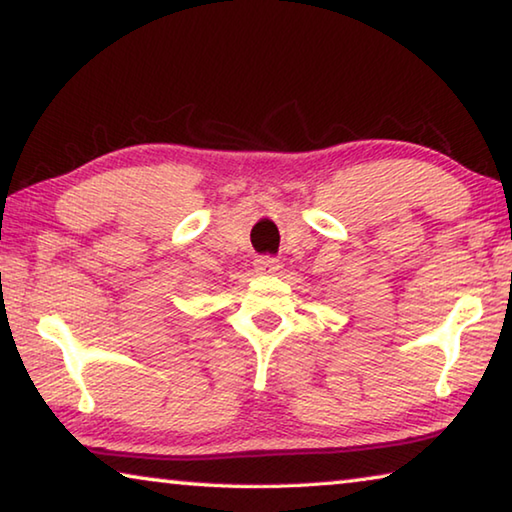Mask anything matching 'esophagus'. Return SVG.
Wrapping results in <instances>:
<instances>
[{"instance_id":"1","label":"esophagus","mask_w":512,"mask_h":512,"mask_svg":"<svg viewBox=\"0 0 512 512\" xmlns=\"http://www.w3.org/2000/svg\"><path fill=\"white\" fill-rule=\"evenodd\" d=\"M277 268H280V262H277L275 257H257L255 259V271L259 273V275H271V273H275Z\"/></svg>"}]
</instances>
